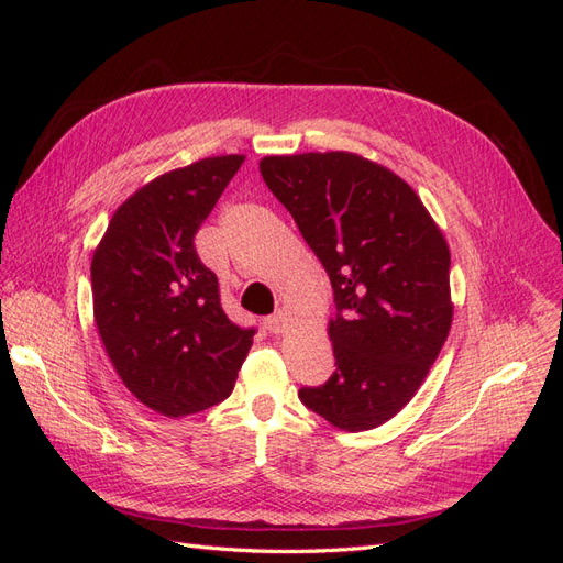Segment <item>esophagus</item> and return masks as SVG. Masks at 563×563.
Wrapping results in <instances>:
<instances>
[{
  "label": "esophagus",
  "instance_id": "1",
  "mask_svg": "<svg viewBox=\"0 0 563 563\" xmlns=\"http://www.w3.org/2000/svg\"><path fill=\"white\" fill-rule=\"evenodd\" d=\"M286 327V310H277L272 312L267 319H265V329L269 333H282Z\"/></svg>",
  "mask_w": 563,
  "mask_h": 563
}]
</instances>
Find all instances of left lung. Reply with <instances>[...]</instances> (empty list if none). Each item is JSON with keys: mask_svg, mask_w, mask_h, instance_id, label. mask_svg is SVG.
Masks as SVG:
<instances>
[{"mask_svg": "<svg viewBox=\"0 0 563 563\" xmlns=\"http://www.w3.org/2000/svg\"><path fill=\"white\" fill-rule=\"evenodd\" d=\"M261 174L331 279L335 371L300 401L333 428H378L446 343L451 253L399 176L350 152L265 157Z\"/></svg>", "mask_w": 563, "mask_h": 563, "instance_id": "8db88e82", "label": "left lung"}]
</instances>
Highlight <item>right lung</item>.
Returning <instances> with one entry per match:
<instances>
[{
  "label": "right lung",
  "instance_id": "add662e5",
  "mask_svg": "<svg viewBox=\"0 0 563 563\" xmlns=\"http://www.w3.org/2000/svg\"><path fill=\"white\" fill-rule=\"evenodd\" d=\"M244 157L164 174L112 216L91 261L96 327L119 378L152 411L199 413L230 397L253 345L220 308L218 279L195 234Z\"/></svg>",
  "mask_w": 563,
  "mask_h": 563
}]
</instances>
